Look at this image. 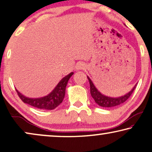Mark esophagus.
<instances>
[{
  "label": "esophagus",
  "mask_w": 152,
  "mask_h": 152,
  "mask_svg": "<svg viewBox=\"0 0 152 152\" xmlns=\"http://www.w3.org/2000/svg\"><path fill=\"white\" fill-rule=\"evenodd\" d=\"M85 68V63H82V62H80V63H78L76 65V69H78V70L84 69Z\"/></svg>",
  "instance_id": "esophagus-1"
}]
</instances>
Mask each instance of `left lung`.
<instances>
[{
    "label": "left lung",
    "instance_id": "8db88e82",
    "mask_svg": "<svg viewBox=\"0 0 152 152\" xmlns=\"http://www.w3.org/2000/svg\"><path fill=\"white\" fill-rule=\"evenodd\" d=\"M87 78H88L89 85H90L91 96H92L94 100H95V102H96L98 105L103 107H113L118 106L120 105V104H123V102H125L126 100L129 98L130 96L132 95V94L133 93V91L134 89H135L136 86V85L129 93L126 94L125 95L123 96L112 98L102 94L96 89V87L94 86L92 81L91 80V79L89 78L88 76H87Z\"/></svg>",
    "mask_w": 152,
    "mask_h": 152
}]
</instances>
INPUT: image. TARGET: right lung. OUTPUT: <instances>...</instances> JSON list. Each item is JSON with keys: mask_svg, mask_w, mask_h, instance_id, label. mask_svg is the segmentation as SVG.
Wrapping results in <instances>:
<instances>
[{"mask_svg": "<svg viewBox=\"0 0 152 152\" xmlns=\"http://www.w3.org/2000/svg\"><path fill=\"white\" fill-rule=\"evenodd\" d=\"M73 72H71L67 76L64 77L62 80L58 83L52 92L49 94L48 96L44 97L38 98H30L23 96L19 91L16 89L19 98L24 102L29 105L35 107L38 109L42 110H54L60 104L63 102V98L65 94V89L67 86V82L72 75Z\"/></svg>", "mask_w": 152, "mask_h": 152, "instance_id": "1", "label": "right lung"}]
</instances>
